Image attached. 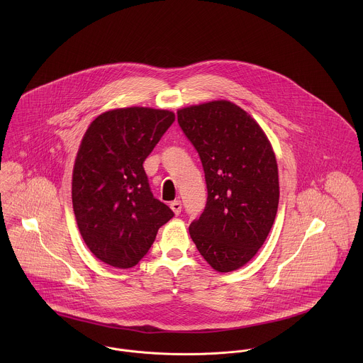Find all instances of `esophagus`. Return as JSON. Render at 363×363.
Wrapping results in <instances>:
<instances>
[{
	"mask_svg": "<svg viewBox=\"0 0 363 363\" xmlns=\"http://www.w3.org/2000/svg\"><path fill=\"white\" fill-rule=\"evenodd\" d=\"M170 208H172V211H173L176 215H179V213L182 212V201L176 200V201L170 203Z\"/></svg>",
	"mask_w": 363,
	"mask_h": 363,
	"instance_id": "34e87169",
	"label": "esophagus"
}]
</instances>
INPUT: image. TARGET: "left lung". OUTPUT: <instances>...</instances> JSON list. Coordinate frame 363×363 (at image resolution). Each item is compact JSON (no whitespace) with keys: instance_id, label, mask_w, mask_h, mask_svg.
Returning <instances> with one entry per match:
<instances>
[{"instance_id":"obj_1","label":"left lung","mask_w":363,"mask_h":363,"mask_svg":"<svg viewBox=\"0 0 363 363\" xmlns=\"http://www.w3.org/2000/svg\"><path fill=\"white\" fill-rule=\"evenodd\" d=\"M177 121L200 155L207 183V204L190 236L213 269L235 271L256 256L277 215L272 147L255 118L228 101L180 108Z\"/></svg>"}]
</instances>
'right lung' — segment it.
I'll return each instance as SVG.
<instances>
[{"label":"right lung","mask_w":363,"mask_h":363,"mask_svg":"<svg viewBox=\"0 0 363 363\" xmlns=\"http://www.w3.org/2000/svg\"><path fill=\"white\" fill-rule=\"evenodd\" d=\"M174 113L150 107L108 110L88 127L72 172L78 229L96 259L116 268L140 262L173 211L151 191L144 160Z\"/></svg>","instance_id":"add662e5"}]
</instances>
